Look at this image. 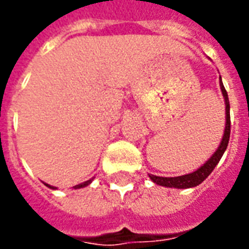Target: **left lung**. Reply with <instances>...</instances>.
Here are the masks:
<instances>
[{"instance_id":"obj_1","label":"left lung","mask_w":249,"mask_h":249,"mask_svg":"<svg viewBox=\"0 0 249 249\" xmlns=\"http://www.w3.org/2000/svg\"><path fill=\"white\" fill-rule=\"evenodd\" d=\"M221 78V77H219ZM219 87H221V92L225 100V114H226V122H225V130H224V135L219 143L218 149L214 152V154L209 159V160L199 167L195 172H191L188 175H183V176H176V178H161V176H156V175H149V178L152 179L153 183L159 184L162 187H169V188H191V187L199 186L203 180L206 179L209 175L213 172L215 165L218 164L222 154L228 147V142H229V137H231V106H229V99H228V93H226L225 88L222 81H219Z\"/></svg>"}]
</instances>
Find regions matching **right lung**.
Segmentation results:
<instances>
[{"label":"right lung","mask_w":249,"mask_h":249,"mask_svg":"<svg viewBox=\"0 0 249 249\" xmlns=\"http://www.w3.org/2000/svg\"><path fill=\"white\" fill-rule=\"evenodd\" d=\"M90 181H92V180H87V181H84V183H81V184H77V186H74V188H82V187H87V186H88V184H90ZM44 184L49 187V188L56 190V187L50 186V184H47V183H44Z\"/></svg>","instance_id":"1"}]
</instances>
